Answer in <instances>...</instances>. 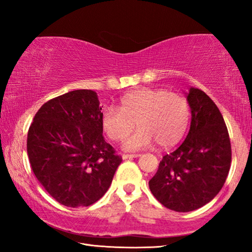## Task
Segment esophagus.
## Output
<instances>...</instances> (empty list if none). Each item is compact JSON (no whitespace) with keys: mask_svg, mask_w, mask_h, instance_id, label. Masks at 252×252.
<instances>
[{"mask_svg":"<svg viewBox=\"0 0 252 252\" xmlns=\"http://www.w3.org/2000/svg\"><path fill=\"white\" fill-rule=\"evenodd\" d=\"M139 156H140V154H130V155L124 154L123 155V159H130V158H136Z\"/></svg>","mask_w":252,"mask_h":252,"instance_id":"1","label":"esophagus"}]
</instances>
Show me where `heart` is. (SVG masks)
Here are the masks:
<instances>
[{
    "label": "heart",
    "mask_w": 252,
    "mask_h": 252,
    "mask_svg": "<svg viewBox=\"0 0 252 252\" xmlns=\"http://www.w3.org/2000/svg\"><path fill=\"white\" fill-rule=\"evenodd\" d=\"M140 129L126 141V150H137L154 142L168 149L180 142L190 123V105L186 97L165 89L141 88L120 98L119 110L106 108L101 115L103 133L115 142L126 140L135 127Z\"/></svg>",
    "instance_id": "b5f03b06"
}]
</instances>
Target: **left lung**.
<instances>
[{"mask_svg":"<svg viewBox=\"0 0 252 252\" xmlns=\"http://www.w3.org/2000/svg\"><path fill=\"white\" fill-rule=\"evenodd\" d=\"M187 101L191 110L188 135L177 150L165 155L149 181L157 201L177 212L194 211L215 198L232 161L228 130L218 106L194 87Z\"/></svg>","mask_w":252,"mask_h":252,"instance_id":"left-lung-1","label":"left lung"}]
</instances>
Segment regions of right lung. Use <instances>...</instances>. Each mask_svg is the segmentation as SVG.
Segmentation results:
<instances>
[{"label":"right lung","mask_w":252,"mask_h":252,"mask_svg":"<svg viewBox=\"0 0 252 252\" xmlns=\"http://www.w3.org/2000/svg\"><path fill=\"white\" fill-rule=\"evenodd\" d=\"M102 106L91 89L57 96L41 106L27 134V155L48 194L70 208L97 202L122 157L105 142Z\"/></svg>","instance_id":"obj_1"}]
</instances>
